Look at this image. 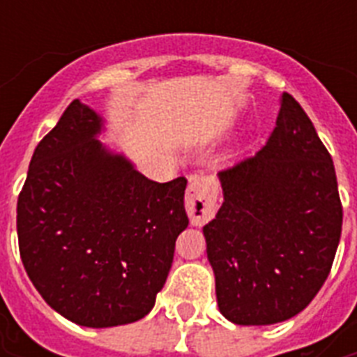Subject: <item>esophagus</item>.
<instances>
[{"instance_id": "obj_1", "label": "esophagus", "mask_w": 357, "mask_h": 357, "mask_svg": "<svg viewBox=\"0 0 357 357\" xmlns=\"http://www.w3.org/2000/svg\"><path fill=\"white\" fill-rule=\"evenodd\" d=\"M218 185L211 176H195L190 178L189 189L185 195V209L190 218V224L202 226L209 222L217 211Z\"/></svg>"}]
</instances>
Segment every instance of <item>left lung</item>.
I'll list each match as a JSON object with an SVG mask.
<instances>
[{
    "instance_id": "1",
    "label": "left lung",
    "mask_w": 357,
    "mask_h": 357,
    "mask_svg": "<svg viewBox=\"0 0 357 357\" xmlns=\"http://www.w3.org/2000/svg\"><path fill=\"white\" fill-rule=\"evenodd\" d=\"M218 178L222 207L204 226L218 310L243 326L298 315L332 271L343 206L332 155L291 94L266 144Z\"/></svg>"
}]
</instances>
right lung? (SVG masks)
Returning a JSON list of instances; mask_svg holds the SVG:
<instances>
[{"label":"right lung","mask_w":357,"mask_h":357,"mask_svg":"<svg viewBox=\"0 0 357 357\" xmlns=\"http://www.w3.org/2000/svg\"><path fill=\"white\" fill-rule=\"evenodd\" d=\"M79 100L38 142L16 209L20 257L53 310L89 328L146 317L189 226L187 179L151 181L102 146Z\"/></svg>","instance_id":"right-lung-1"}]
</instances>
